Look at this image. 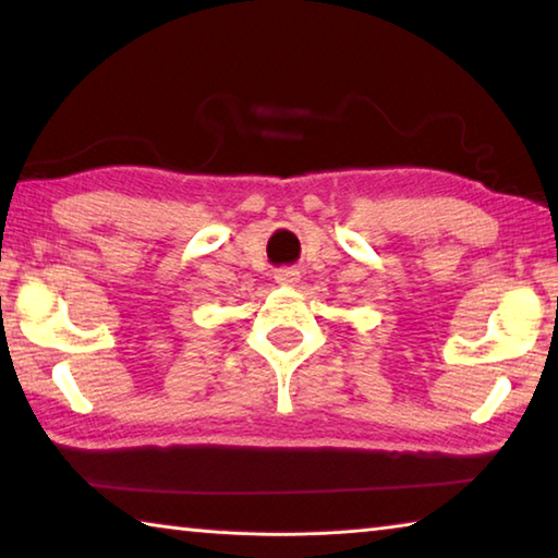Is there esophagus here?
<instances>
[{
  "label": "esophagus",
  "mask_w": 558,
  "mask_h": 558,
  "mask_svg": "<svg viewBox=\"0 0 558 558\" xmlns=\"http://www.w3.org/2000/svg\"><path fill=\"white\" fill-rule=\"evenodd\" d=\"M276 282L278 286H286V288H292L295 282H300V270L295 268H282L276 272Z\"/></svg>",
  "instance_id": "34e87169"
}]
</instances>
